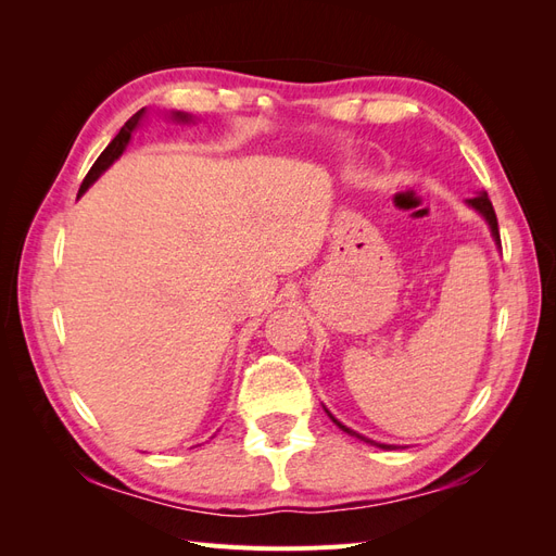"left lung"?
<instances>
[{
  "label": "left lung",
  "instance_id": "left-lung-1",
  "mask_svg": "<svg viewBox=\"0 0 556 556\" xmlns=\"http://www.w3.org/2000/svg\"><path fill=\"white\" fill-rule=\"evenodd\" d=\"M468 204L473 206L476 211H480L484 217H486V223H490V227H492V233H494V239L501 243V237H498V220H496V213H494V206H492V201H490V197H486L484 192L482 194H478V197H473V199H468ZM333 419V417H331ZM336 425H339L343 431H348V433H355V431H350L348 427H343L339 419H333ZM357 439H362V441H366V443H374V441H368V439H364V435H359V433H355ZM378 447H390V445H384V443H376Z\"/></svg>",
  "mask_w": 556,
  "mask_h": 556
}]
</instances>
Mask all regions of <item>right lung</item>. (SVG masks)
Returning a JSON list of instances; mask_svg holds the SVG:
<instances>
[{"label": "right lung", "mask_w": 556, "mask_h": 556, "mask_svg": "<svg viewBox=\"0 0 556 556\" xmlns=\"http://www.w3.org/2000/svg\"><path fill=\"white\" fill-rule=\"evenodd\" d=\"M141 115H143V109L141 111H137V113H134L131 117H129V121L123 125V129L121 131H117V137L106 146V150H104V153L102 155H99L97 157V162L92 164V169L88 172V176L86 178H83V185H80V190H78V194H83V192H86L88 188H90V185L99 178V174H102V172H106L109 169V166L113 164V160H117V157H121V153H123V150H125V146H127V141H129V137H131V131H134V127H137L139 125V121H141ZM176 117H180V121H188V115H185V113H176Z\"/></svg>", "instance_id": "right-lung-1"}]
</instances>
